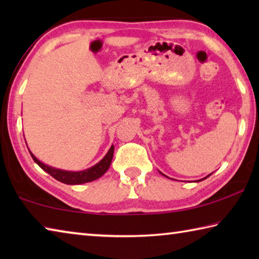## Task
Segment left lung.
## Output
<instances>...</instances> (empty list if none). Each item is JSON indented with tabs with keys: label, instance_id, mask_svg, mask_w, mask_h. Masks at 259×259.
<instances>
[{
	"label": "left lung",
	"instance_id": "left-lung-1",
	"mask_svg": "<svg viewBox=\"0 0 259 259\" xmlns=\"http://www.w3.org/2000/svg\"><path fill=\"white\" fill-rule=\"evenodd\" d=\"M210 175H211V174H210ZM210 175H208V176H207V177H204V178H202V179H200V181H203V179H205V178H208V177L210 176ZM200 181H198V182H200Z\"/></svg>",
	"mask_w": 259,
	"mask_h": 259
}]
</instances>
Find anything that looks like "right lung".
Returning <instances> with one entry per match:
<instances>
[{
  "mask_svg": "<svg viewBox=\"0 0 259 259\" xmlns=\"http://www.w3.org/2000/svg\"><path fill=\"white\" fill-rule=\"evenodd\" d=\"M30 155H32L33 160L36 162V163L41 166V168L45 170L46 172L51 175L52 177L57 181H59L64 184H67V185H78V184H84L96 181L99 177H102L103 175L107 171L109 165L112 163L113 154H114V146L112 145L109 148L107 154L105 155L102 160H100L97 164L91 166L89 169L82 170V171H67V170H61L54 168V166L47 165L42 163L40 160H37L36 157L34 156L32 152L29 151Z\"/></svg>",
  "mask_w": 259,
  "mask_h": 259,
  "instance_id": "obj_1",
  "label": "right lung"
}]
</instances>
